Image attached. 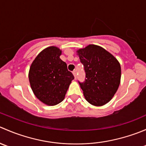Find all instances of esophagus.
Listing matches in <instances>:
<instances>
[{
    "label": "esophagus",
    "mask_w": 146,
    "mask_h": 146,
    "mask_svg": "<svg viewBox=\"0 0 146 146\" xmlns=\"http://www.w3.org/2000/svg\"><path fill=\"white\" fill-rule=\"evenodd\" d=\"M73 76H74L75 79H76V78H77V72H76V70H73Z\"/></svg>",
    "instance_id": "1"
}]
</instances>
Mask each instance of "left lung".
I'll return each instance as SVG.
<instances>
[{"mask_svg":"<svg viewBox=\"0 0 146 146\" xmlns=\"http://www.w3.org/2000/svg\"><path fill=\"white\" fill-rule=\"evenodd\" d=\"M83 64L86 79L80 82L85 100L100 107L112 99L121 80V66L109 51L98 45L90 44L77 50Z\"/></svg>","mask_w":146,"mask_h":146,"instance_id":"1","label":"left lung"}]
</instances>
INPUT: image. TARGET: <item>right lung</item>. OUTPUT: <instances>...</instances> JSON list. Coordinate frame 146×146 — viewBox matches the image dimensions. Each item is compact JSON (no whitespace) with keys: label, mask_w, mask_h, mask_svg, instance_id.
Wrapping results in <instances>:
<instances>
[{"label":"right lung","mask_w":146,"mask_h":146,"mask_svg":"<svg viewBox=\"0 0 146 146\" xmlns=\"http://www.w3.org/2000/svg\"><path fill=\"white\" fill-rule=\"evenodd\" d=\"M61 50L48 46L42 50L31 64L29 80L35 96L42 102L54 106L61 102L74 79L67 65L60 58Z\"/></svg>","instance_id":"obj_1"}]
</instances>
